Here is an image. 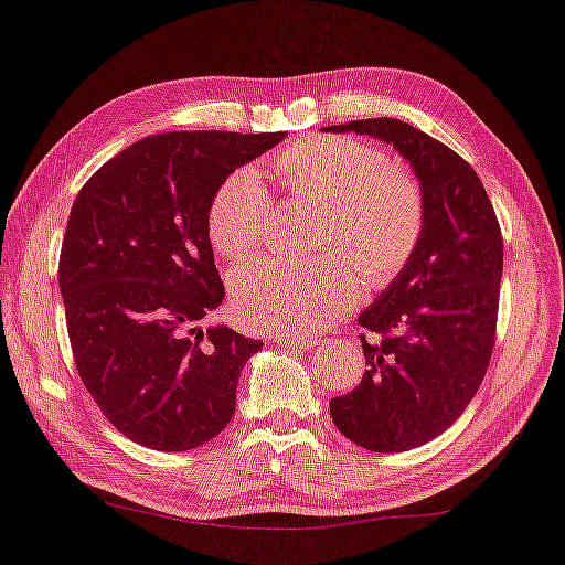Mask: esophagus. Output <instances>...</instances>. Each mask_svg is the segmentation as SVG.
<instances>
[{"mask_svg":"<svg viewBox=\"0 0 565 565\" xmlns=\"http://www.w3.org/2000/svg\"><path fill=\"white\" fill-rule=\"evenodd\" d=\"M276 342H281L284 348H298V350H308L318 345V340L308 338V335H279L276 338Z\"/></svg>","mask_w":565,"mask_h":565,"instance_id":"1","label":"esophagus"}]
</instances>
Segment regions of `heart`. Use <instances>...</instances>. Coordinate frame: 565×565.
Instances as JSON below:
<instances>
[{"instance_id": "b5f03b06", "label": "heart", "mask_w": 565, "mask_h": 565, "mask_svg": "<svg viewBox=\"0 0 565 565\" xmlns=\"http://www.w3.org/2000/svg\"><path fill=\"white\" fill-rule=\"evenodd\" d=\"M274 181L294 201L320 205L316 242L338 252L313 262L242 264L232 274V308L247 328L271 333L326 328L358 303L359 268L370 286L392 284L424 237L422 185L367 141H296L276 157ZM267 227L269 195L257 171L230 173L207 207L213 247L239 259L259 245Z\"/></svg>"}]
</instances>
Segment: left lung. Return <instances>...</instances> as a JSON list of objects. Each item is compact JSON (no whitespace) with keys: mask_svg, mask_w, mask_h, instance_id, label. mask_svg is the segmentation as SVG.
Listing matches in <instances>:
<instances>
[{"mask_svg":"<svg viewBox=\"0 0 565 565\" xmlns=\"http://www.w3.org/2000/svg\"><path fill=\"white\" fill-rule=\"evenodd\" d=\"M326 129L392 143L422 183L424 237L358 318L362 382L330 399L333 424L352 444L412 450L458 422L488 372L502 281L500 223L472 166L426 131L394 117Z\"/></svg>","mask_w":565,"mask_h":565,"instance_id":"1","label":"left lung"}]
</instances>
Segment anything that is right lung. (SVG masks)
<instances>
[{
  "label": "right lung",
  "instance_id": "add662e5",
  "mask_svg": "<svg viewBox=\"0 0 565 565\" xmlns=\"http://www.w3.org/2000/svg\"><path fill=\"white\" fill-rule=\"evenodd\" d=\"M286 131H166L90 175L65 227L58 284L75 367L119 434L163 452L223 430L259 340L198 328L223 303L207 207Z\"/></svg>",
  "mask_w": 565,
  "mask_h": 565
}]
</instances>
